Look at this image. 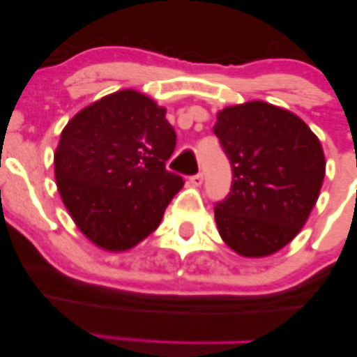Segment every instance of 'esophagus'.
<instances>
[{
	"instance_id": "34e87169",
	"label": "esophagus",
	"mask_w": 357,
	"mask_h": 357,
	"mask_svg": "<svg viewBox=\"0 0 357 357\" xmlns=\"http://www.w3.org/2000/svg\"><path fill=\"white\" fill-rule=\"evenodd\" d=\"M190 183L192 184V186H202V184H203V173H198V174L191 176Z\"/></svg>"
}]
</instances>
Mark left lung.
I'll return each mask as SVG.
<instances>
[{
  "label": "left lung",
  "mask_w": 357,
  "mask_h": 357,
  "mask_svg": "<svg viewBox=\"0 0 357 357\" xmlns=\"http://www.w3.org/2000/svg\"><path fill=\"white\" fill-rule=\"evenodd\" d=\"M213 132L230 159L233 181L215 220L225 243L243 257H267L301 231L319 198L326 159L302 119L253 100L223 109Z\"/></svg>",
  "instance_id": "8db88e82"
}]
</instances>
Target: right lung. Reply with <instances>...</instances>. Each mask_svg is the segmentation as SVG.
<instances>
[{"label":"right lung","instance_id":"1","mask_svg":"<svg viewBox=\"0 0 357 357\" xmlns=\"http://www.w3.org/2000/svg\"><path fill=\"white\" fill-rule=\"evenodd\" d=\"M174 147L166 109L136 90L80 110L55 151L56 186L79 230L110 252L149 236L184 184L166 169Z\"/></svg>","mask_w":357,"mask_h":357}]
</instances>
